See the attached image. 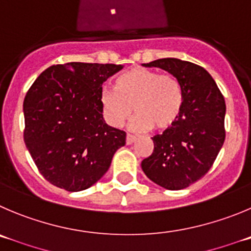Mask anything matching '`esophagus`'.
Here are the masks:
<instances>
[{"label": "esophagus", "mask_w": 251, "mask_h": 251, "mask_svg": "<svg viewBox=\"0 0 251 251\" xmlns=\"http://www.w3.org/2000/svg\"><path fill=\"white\" fill-rule=\"evenodd\" d=\"M135 141H136V136H133V135H131V133H127V136H126V144L131 145Z\"/></svg>", "instance_id": "1"}]
</instances>
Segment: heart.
Here are the masks:
<instances>
[{"instance_id": "obj_1", "label": "heart", "mask_w": 251, "mask_h": 251, "mask_svg": "<svg viewBox=\"0 0 251 251\" xmlns=\"http://www.w3.org/2000/svg\"><path fill=\"white\" fill-rule=\"evenodd\" d=\"M183 89L176 76L146 68H132L121 73L115 88L104 86L100 104L107 123L120 127L135 116L132 126L139 131H165L178 120L183 107Z\"/></svg>"}]
</instances>
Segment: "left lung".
Returning a JSON list of instances; mask_svg holds the SVG:
<instances>
[{"mask_svg":"<svg viewBox=\"0 0 251 251\" xmlns=\"http://www.w3.org/2000/svg\"><path fill=\"white\" fill-rule=\"evenodd\" d=\"M144 65L167 70L183 89L178 120L152 137L153 152L141 163L152 182L178 191L202 178L214 163L226 140V101L209 73L194 63L163 58Z\"/></svg>","mask_w":251,"mask_h":251,"instance_id":"8db88e82","label":"left lung"}]
</instances>
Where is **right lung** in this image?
<instances>
[{"label": "right lung", "instance_id": "1", "mask_svg": "<svg viewBox=\"0 0 251 251\" xmlns=\"http://www.w3.org/2000/svg\"><path fill=\"white\" fill-rule=\"evenodd\" d=\"M123 65L72 62L51 65L23 101L25 147L53 186L79 192L106 173L126 132L102 118V83Z\"/></svg>", "mask_w": 251, "mask_h": 251}]
</instances>
